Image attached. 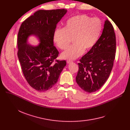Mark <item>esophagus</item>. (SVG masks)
<instances>
[{
	"label": "esophagus",
	"instance_id": "obj_1",
	"mask_svg": "<svg viewBox=\"0 0 130 130\" xmlns=\"http://www.w3.org/2000/svg\"><path fill=\"white\" fill-rule=\"evenodd\" d=\"M72 63V61H71V60H69L67 61V64H71V63Z\"/></svg>",
	"mask_w": 130,
	"mask_h": 130
}]
</instances>
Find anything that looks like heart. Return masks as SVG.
I'll return each instance as SVG.
<instances>
[{
    "label": "heart",
    "instance_id": "obj_1",
    "mask_svg": "<svg viewBox=\"0 0 130 130\" xmlns=\"http://www.w3.org/2000/svg\"><path fill=\"white\" fill-rule=\"evenodd\" d=\"M102 29L103 24L98 18L79 15L68 19L63 28L56 29L53 35L54 42L60 50L67 49L72 39L74 43L61 54V58L74 59L84 51L91 50L97 43Z\"/></svg>",
    "mask_w": 130,
    "mask_h": 130
}]
</instances>
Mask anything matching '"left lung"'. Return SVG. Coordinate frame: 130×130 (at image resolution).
Returning a JSON list of instances; mask_svg holds the SVG:
<instances>
[{"instance_id":"1","label":"left lung","mask_w":130,"mask_h":130,"mask_svg":"<svg viewBox=\"0 0 130 130\" xmlns=\"http://www.w3.org/2000/svg\"><path fill=\"white\" fill-rule=\"evenodd\" d=\"M116 52V38L112 24L106 19L102 35L92 48L79 60L76 77L78 86L92 93L104 85L112 70Z\"/></svg>"}]
</instances>
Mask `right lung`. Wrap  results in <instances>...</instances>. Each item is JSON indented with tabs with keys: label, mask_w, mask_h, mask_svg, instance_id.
<instances>
[{
	"label": "right lung",
	"mask_w": 130,
	"mask_h": 130,
	"mask_svg": "<svg viewBox=\"0 0 130 130\" xmlns=\"http://www.w3.org/2000/svg\"><path fill=\"white\" fill-rule=\"evenodd\" d=\"M65 9L39 10L23 22L18 34V57L24 75L29 85L39 92L50 89L55 84L66 65L65 60L53 62L58 55L54 45L56 25L67 12ZM36 36L40 43L36 46L28 43Z\"/></svg>",
	"instance_id": "1"
}]
</instances>
